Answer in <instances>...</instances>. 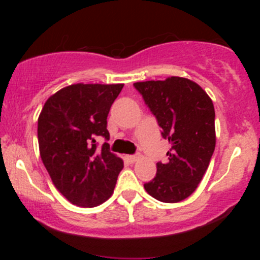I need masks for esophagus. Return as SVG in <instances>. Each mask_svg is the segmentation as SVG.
<instances>
[{
    "label": "esophagus",
    "mask_w": 260,
    "mask_h": 260,
    "mask_svg": "<svg viewBox=\"0 0 260 260\" xmlns=\"http://www.w3.org/2000/svg\"><path fill=\"white\" fill-rule=\"evenodd\" d=\"M126 159H127L128 161H129V162H136V161L138 160L139 157L137 156V155H127Z\"/></svg>",
    "instance_id": "esophagus-1"
}]
</instances>
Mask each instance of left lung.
<instances>
[{"mask_svg":"<svg viewBox=\"0 0 260 260\" xmlns=\"http://www.w3.org/2000/svg\"><path fill=\"white\" fill-rule=\"evenodd\" d=\"M150 111L169 140L168 162L156 164V176L144 184L153 198L178 203L197 189L215 149V110L213 101L193 80L169 77L137 82Z\"/></svg>","mask_w":260,"mask_h":260,"instance_id":"left-lung-1","label":"left lung"}]
</instances>
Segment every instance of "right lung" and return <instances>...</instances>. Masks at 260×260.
<instances>
[{
  "label": "right lung",
  "instance_id": "add662e5",
  "mask_svg": "<svg viewBox=\"0 0 260 260\" xmlns=\"http://www.w3.org/2000/svg\"><path fill=\"white\" fill-rule=\"evenodd\" d=\"M123 84L68 85L46 100L38 118L39 150L58 192L92 208L112 196L123 160L96 137L110 138L107 115Z\"/></svg>",
  "mask_w": 260,
  "mask_h": 260
}]
</instances>
